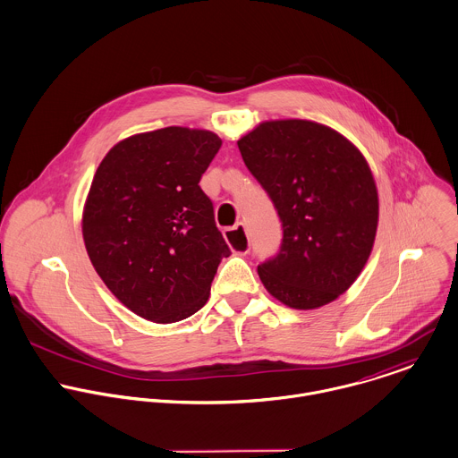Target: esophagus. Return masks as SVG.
<instances>
[{
	"label": "esophagus",
	"mask_w": 458,
	"mask_h": 458,
	"mask_svg": "<svg viewBox=\"0 0 458 458\" xmlns=\"http://www.w3.org/2000/svg\"><path fill=\"white\" fill-rule=\"evenodd\" d=\"M225 239L235 253H248L250 251L251 244H250V237H248L246 228H244L242 223H239L232 228H226L225 230Z\"/></svg>",
	"instance_id": "esophagus-1"
}]
</instances>
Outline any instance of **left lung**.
Segmentation results:
<instances>
[{
	"mask_svg": "<svg viewBox=\"0 0 458 458\" xmlns=\"http://www.w3.org/2000/svg\"><path fill=\"white\" fill-rule=\"evenodd\" d=\"M283 226L277 255L259 266L271 295L295 310L335 301L371 253L378 196L363 154L310 120L264 122L239 141Z\"/></svg>",
	"mask_w": 458,
	"mask_h": 458,
	"instance_id": "obj_1",
	"label": "left lung"
}]
</instances>
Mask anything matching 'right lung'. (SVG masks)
<instances>
[{
    "label": "right lung",
    "mask_w": 458,
    "mask_h": 458,
    "mask_svg": "<svg viewBox=\"0 0 458 458\" xmlns=\"http://www.w3.org/2000/svg\"><path fill=\"white\" fill-rule=\"evenodd\" d=\"M221 143L210 131L165 127L116 143L95 172L83 212L89 257L147 320L179 322L203 308L232 253L199 187Z\"/></svg>",
    "instance_id": "add662e5"
}]
</instances>
